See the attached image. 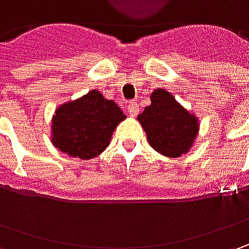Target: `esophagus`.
Returning a JSON list of instances; mask_svg holds the SVG:
<instances>
[{
	"mask_svg": "<svg viewBox=\"0 0 249 249\" xmlns=\"http://www.w3.org/2000/svg\"><path fill=\"white\" fill-rule=\"evenodd\" d=\"M139 104L137 102H130L129 105H127V112H129L130 116H137V113H139Z\"/></svg>",
	"mask_w": 249,
	"mask_h": 249,
	"instance_id": "obj_1",
	"label": "esophagus"
}]
</instances>
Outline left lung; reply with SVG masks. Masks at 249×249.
I'll list each match as a JSON object with an SVG mask.
<instances>
[{
  "mask_svg": "<svg viewBox=\"0 0 249 249\" xmlns=\"http://www.w3.org/2000/svg\"><path fill=\"white\" fill-rule=\"evenodd\" d=\"M151 104L137 116L148 144L167 158H180L196 145L199 119L163 89L149 95Z\"/></svg>",
  "mask_w": 249,
  "mask_h": 249,
  "instance_id": "left-lung-1",
  "label": "left lung"
}]
</instances>
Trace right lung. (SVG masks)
Listing matches in <instances>:
<instances>
[{"label": "right lung", "mask_w": 249, "mask_h": 249, "mask_svg": "<svg viewBox=\"0 0 249 249\" xmlns=\"http://www.w3.org/2000/svg\"><path fill=\"white\" fill-rule=\"evenodd\" d=\"M126 119L123 110L98 90L61 104L51 119V142L68 157L95 158L109 145L113 131Z\"/></svg>", "instance_id": "add662e5"}]
</instances>
